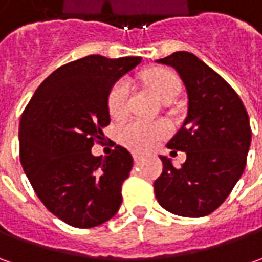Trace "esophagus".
<instances>
[{
  "mask_svg": "<svg viewBox=\"0 0 262 262\" xmlns=\"http://www.w3.org/2000/svg\"><path fill=\"white\" fill-rule=\"evenodd\" d=\"M133 157H134V162L138 163V162H141L143 160V156L141 155H138V153H133Z\"/></svg>",
  "mask_w": 262,
  "mask_h": 262,
  "instance_id": "1",
  "label": "esophagus"
}]
</instances>
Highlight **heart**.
I'll return each mask as SVG.
<instances>
[{"label": "heart", "instance_id": "1", "mask_svg": "<svg viewBox=\"0 0 262 262\" xmlns=\"http://www.w3.org/2000/svg\"><path fill=\"white\" fill-rule=\"evenodd\" d=\"M141 81L155 95L163 100L166 97H175L179 92V78L173 71L163 67H156L146 70L141 74ZM129 84L126 80H118L111 87L107 93V112L112 118H121L128 111ZM169 134V126L165 122H148L141 119H133L119 126L118 137L124 146L129 147L134 151H148L156 146L160 140Z\"/></svg>", "mask_w": 262, "mask_h": 262}]
</instances>
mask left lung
I'll return each instance as SVG.
<instances>
[{
  "label": "left lung",
  "mask_w": 262,
  "mask_h": 262,
  "mask_svg": "<svg viewBox=\"0 0 262 262\" xmlns=\"http://www.w3.org/2000/svg\"><path fill=\"white\" fill-rule=\"evenodd\" d=\"M157 62L175 68L188 93V116L167 143L186 153L175 167L167 157L155 181L159 204L182 217L213 213L244 173L251 146V125L241 97L225 78L194 54L179 51Z\"/></svg>",
  "instance_id": "1"
}]
</instances>
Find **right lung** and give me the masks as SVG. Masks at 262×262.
<instances>
[{"label":"right lung","instance_id":"right-lung-1","mask_svg":"<svg viewBox=\"0 0 262 262\" xmlns=\"http://www.w3.org/2000/svg\"><path fill=\"white\" fill-rule=\"evenodd\" d=\"M140 56L89 55L59 67L20 118V162L43 206L67 225L95 227L115 216L122 184L133 167L125 147L95 157L92 147L109 125L107 93Z\"/></svg>","mask_w":262,"mask_h":262}]
</instances>
